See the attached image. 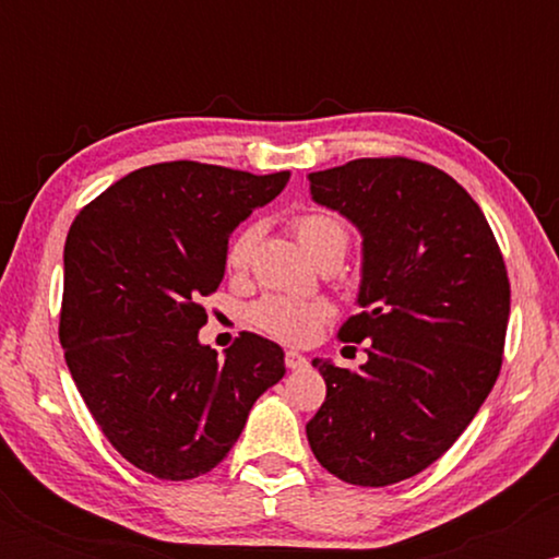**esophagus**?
<instances>
[{
    "label": "esophagus",
    "instance_id": "1",
    "mask_svg": "<svg viewBox=\"0 0 559 559\" xmlns=\"http://www.w3.org/2000/svg\"><path fill=\"white\" fill-rule=\"evenodd\" d=\"M284 362H286L288 370H299V368H305V365H307V357L299 355V352L288 349L284 355Z\"/></svg>",
    "mask_w": 559,
    "mask_h": 559
}]
</instances>
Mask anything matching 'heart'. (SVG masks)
I'll list each match as a JSON object with an SVG mask.
<instances>
[{
    "label": "heart",
    "instance_id": "obj_1",
    "mask_svg": "<svg viewBox=\"0 0 559 559\" xmlns=\"http://www.w3.org/2000/svg\"><path fill=\"white\" fill-rule=\"evenodd\" d=\"M292 226L299 243L316 262H342L344 252L349 249V228H346L336 215L323 213V210H310V213L297 215L292 221ZM258 223L243 226L228 243V265L236 267V271L247 267L249 260H252L254 247H258ZM329 316L331 310L325 305H320V301L297 299L288 297V294H267V297H262L252 305V310H249V323L284 344H307L316 336L318 329L325 323Z\"/></svg>",
    "mask_w": 559,
    "mask_h": 559
}]
</instances>
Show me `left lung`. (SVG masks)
<instances>
[{
	"mask_svg": "<svg viewBox=\"0 0 559 559\" xmlns=\"http://www.w3.org/2000/svg\"><path fill=\"white\" fill-rule=\"evenodd\" d=\"M310 194L362 234V312L342 342H370L357 373L312 360L325 402L307 441L355 486L418 476L476 418L502 368L510 278L489 223L444 170L362 157L310 173Z\"/></svg>",
	"mask_w": 559,
	"mask_h": 559,
	"instance_id": "obj_1",
	"label": "left lung"
}]
</instances>
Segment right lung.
<instances>
[{
	"instance_id": "add662e5",
	"label": "right lung",
	"mask_w": 559,
	"mask_h": 559,
	"mask_svg": "<svg viewBox=\"0 0 559 559\" xmlns=\"http://www.w3.org/2000/svg\"><path fill=\"white\" fill-rule=\"evenodd\" d=\"M286 181L288 170L157 163L102 191L68 230L66 362L107 441L150 476L213 471L286 373L284 349L258 333L243 331L226 357L199 344L228 236Z\"/></svg>"
}]
</instances>
